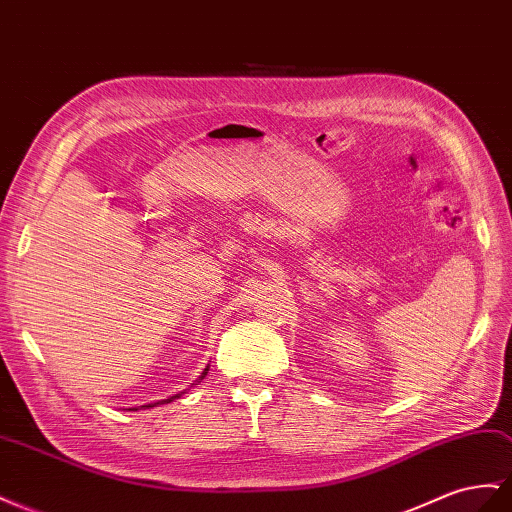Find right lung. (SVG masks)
<instances>
[{
	"instance_id": "1",
	"label": "right lung",
	"mask_w": 512,
	"mask_h": 512,
	"mask_svg": "<svg viewBox=\"0 0 512 512\" xmlns=\"http://www.w3.org/2000/svg\"><path fill=\"white\" fill-rule=\"evenodd\" d=\"M206 370H209V368H206ZM206 370L202 372V377L206 375ZM178 396H181V394H176V396H172V398H168V400H161V403H170V400H174V398H178ZM155 405H159V403H155ZM146 407H153V405H146Z\"/></svg>"
}]
</instances>
